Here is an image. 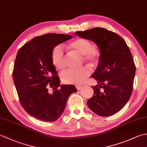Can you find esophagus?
Masks as SVG:
<instances>
[{"instance_id":"obj_1","label":"esophagus","mask_w":147,"mask_h":147,"mask_svg":"<svg viewBox=\"0 0 147 147\" xmlns=\"http://www.w3.org/2000/svg\"><path fill=\"white\" fill-rule=\"evenodd\" d=\"M76 87L78 90H80L81 88H82V85H76Z\"/></svg>"}]
</instances>
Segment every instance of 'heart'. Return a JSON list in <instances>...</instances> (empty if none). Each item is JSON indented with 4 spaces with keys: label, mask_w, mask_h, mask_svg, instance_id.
<instances>
[{
    "label": "heart",
    "mask_w": 147,
    "mask_h": 147,
    "mask_svg": "<svg viewBox=\"0 0 147 147\" xmlns=\"http://www.w3.org/2000/svg\"><path fill=\"white\" fill-rule=\"evenodd\" d=\"M68 48L83 55L84 61L92 65L98 63L100 57V49L93 46L89 40L83 38H77L69 43ZM52 62L54 66L62 69L65 67L64 53L62 46H55L51 54ZM91 73L88 67H83L77 69H67L61 74V80L65 84H80L85 82L87 77Z\"/></svg>",
    "instance_id": "b5f03b06"
}]
</instances>
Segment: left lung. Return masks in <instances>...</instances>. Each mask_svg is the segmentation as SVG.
Here are the masks:
<instances>
[{
  "mask_svg": "<svg viewBox=\"0 0 147 147\" xmlns=\"http://www.w3.org/2000/svg\"><path fill=\"white\" fill-rule=\"evenodd\" d=\"M77 36L97 45L100 57L91 77L98 85L87 105L96 114L106 117L119 111L131 95L136 67L126 42L114 32L102 28L76 32Z\"/></svg>",
  "mask_w": 147,
  "mask_h": 147,
  "instance_id": "8db88e82",
  "label": "left lung"
}]
</instances>
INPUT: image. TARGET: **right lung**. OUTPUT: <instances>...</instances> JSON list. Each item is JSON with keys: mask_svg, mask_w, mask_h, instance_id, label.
<instances>
[{"mask_svg": "<svg viewBox=\"0 0 147 147\" xmlns=\"http://www.w3.org/2000/svg\"><path fill=\"white\" fill-rule=\"evenodd\" d=\"M73 36L48 33L36 36L19 50L12 77L21 104L28 113L45 122L55 121L63 113L71 93L72 85H60V79L51 59L52 50ZM60 86L61 89L57 88ZM53 88L52 94L48 92Z\"/></svg>", "mask_w": 147, "mask_h": 147, "instance_id": "1", "label": "right lung"}]
</instances>
